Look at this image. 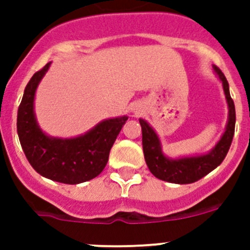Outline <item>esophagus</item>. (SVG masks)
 <instances>
[{"mask_svg":"<svg viewBox=\"0 0 250 250\" xmlns=\"http://www.w3.org/2000/svg\"><path fill=\"white\" fill-rule=\"evenodd\" d=\"M132 111H134V114H135V115H139V114H140V111H141V110H140V107H139V106L138 105H134V106H132Z\"/></svg>","mask_w":250,"mask_h":250,"instance_id":"obj_1","label":"esophagus"}]
</instances>
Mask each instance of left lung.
Returning a JSON list of instances; mask_svg holds the SVG:
<instances>
[{
  "label": "left lung",
  "instance_id": "1",
  "mask_svg": "<svg viewBox=\"0 0 250 250\" xmlns=\"http://www.w3.org/2000/svg\"><path fill=\"white\" fill-rule=\"evenodd\" d=\"M213 70L220 80L224 90L225 100L228 104V121L225 130L220 136L215 146L207 154L180 158H169L163 151L161 141L155 130L152 129L147 121L139 119L143 130V150L146 165L151 174L160 180L174 184H190L198 182L199 179L213 171L228 154L235 129V106L230 98L229 83L220 68L213 65Z\"/></svg>",
  "mask_w": 250,
  "mask_h": 250
}]
</instances>
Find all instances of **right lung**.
I'll list each match as a JSON object with an SVG mask.
<instances>
[{
	"label": "right lung",
	"instance_id": "1",
	"mask_svg": "<svg viewBox=\"0 0 250 250\" xmlns=\"http://www.w3.org/2000/svg\"><path fill=\"white\" fill-rule=\"evenodd\" d=\"M48 62L31 77L17 112V134L31 167L40 175L63 184H80L96 178L107 164L109 154L127 116L105 119L75 138L47 135L37 123L35 95L50 68Z\"/></svg>",
	"mask_w": 250,
	"mask_h": 250
}]
</instances>
